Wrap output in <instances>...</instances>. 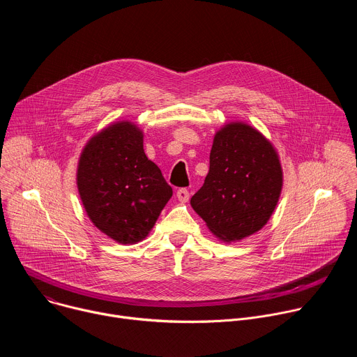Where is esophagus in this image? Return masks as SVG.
<instances>
[{"label": "esophagus", "mask_w": 357, "mask_h": 357, "mask_svg": "<svg viewBox=\"0 0 357 357\" xmlns=\"http://www.w3.org/2000/svg\"><path fill=\"white\" fill-rule=\"evenodd\" d=\"M176 197H178V200L182 202V203L188 202V200H189V190H188L186 188L178 189V190H176Z\"/></svg>", "instance_id": "esophagus-1"}]
</instances>
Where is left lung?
<instances>
[{
    "label": "left lung",
    "mask_w": 357,
    "mask_h": 357,
    "mask_svg": "<svg viewBox=\"0 0 357 357\" xmlns=\"http://www.w3.org/2000/svg\"><path fill=\"white\" fill-rule=\"evenodd\" d=\"M281 189L282 168L273 144L236 121L215 134L209 172L190 205L219 240L231 243L267 225Z\"/></svg>",
    "instance_id": "obj_1"
}]
</instances>
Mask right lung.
I'll list each match as a JSON object with an SVG mask.
<instances>
[{"instance_id":"right-lung-1","label":"right lung","mask_w":357,"mask_h":357,"mask_svg":"<svg viewBox=\"0 0 357 357\" xmlns=\"http://www.w3.org/2000/svg\"><path fill=\"white\" fill-rule=\"evenodd\" d=\"M76 181L89 219L121 244L144 240L172 196L161 169L145 155L142 131L127 120L87 141Z\"/></svg>"}]
</instances>
